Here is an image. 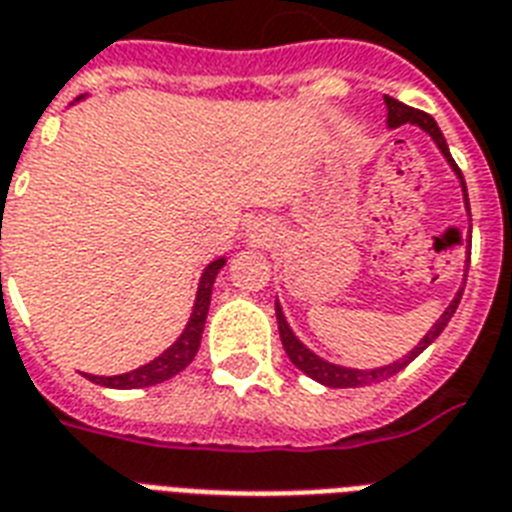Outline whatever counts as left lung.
Wrapping results in <instances>:
<instances>
[{"instance_id":"1","label":"left lung","mask_w":512,"mask_h":512,"mask_svg":"<svg viewBox=\"0 0 512 512\" xmlns=\"http://www.w3.org/2000/svg\"><path fill=\"white\" fill-rule=\"evenodd\" d=\"M384 104H387V122H390V128H400V125H406V122H411V125H419V128L425 130L427 136L433 138L435 144H438V149L443 152V157L449 160V165L454 168V173L459 176V184H462V192H465V205L467 211H470V202H467V186H465V178H462V170L457 168V162H454V157L449 154V146H446V138H443L441 128L435 125V120L430 117L427 112H419V109H414V106H406L400 104V101H395V98H384ZM467 280V275H465ZM459 299H462V291L454 296V301H451L449 307H446V312L441 315V320L435 323L430 331H427V336L422 339V342L414 347V350L408 352V355H403L400 360H395V363H390V366H382V368H371V371H360V368H344V366H334V363H328V360L318 358L315 352H310L304 344L293 336V331L288 328V323H285L283 318V310H280V304H275V312H277V331H280V342H283V350L285 355L291 358V363L299 371H304V374L310 376V379H315V382L326 384V387H336V390H342V387H363V384H374V382H382V379H390V376H395L400 371V368H406L411 360L417 358L419 352L427 350L430 344L441 336V331L446 328V323L451 320V315L457 312V304Z\"/></svg>"}]
</instances>
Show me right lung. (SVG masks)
Here are the masks:
<instances>
[{
    "mask_svg": "<svg viewBox=\"0 0 512 512\" xmlns=\"http://www.w3.org/2000/svg\"><path fill=\"white\" fill-rule=\"evenodd\" d=\"M227 261L216 259L211 261L205 272L200 277V288H197V299H194L192 318L186 323L184 334L178 336L176 342L170 344L168 350L162 352L160 358H154L152 363L130 371V374L120 376H93L87 374V379L95 384H104V387H114V390H136V387H152V384H160L170 376H176L178 371H184L189 363L194 360L197 350H200L202 328H205V318H208V307H211V291L213 280L219 275V269L224 267Z\"/></svg>",
    "mask_w": 512,
    "mask_h": 512,
    "instance_id": "right-lung-1",
    "label": "right lung"
}]
</instances>
